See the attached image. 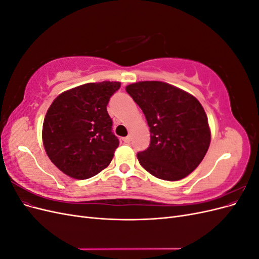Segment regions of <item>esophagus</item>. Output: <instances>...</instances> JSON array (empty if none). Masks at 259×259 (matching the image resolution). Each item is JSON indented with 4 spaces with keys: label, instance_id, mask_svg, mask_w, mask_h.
Wrapping results in <instances>:
<instances>
[{
    "label": "esophagus",
    "instance_id": "obj_1",
    "mask_svg": "<svg viewBox=\"0 0 259 259\" xmlns=\"http://www.w3.org/2000/svg\"><path fill=\"white\" fill-rule=\"evenodd\" d=\"M131 140H132V137H131V136H126V137L123 138V142H124L125 144L131 143Z\"/></svg>",
    "mask_w": 259,
    "mask_h": 259
}]
</instances>
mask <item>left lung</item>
Wrapping results in <instances>:
<instances>
[{"label": "left lung", "instance_id": "1", "mask_svg": "<svg viewBox=\"0 0 259 259\" xmlns=\"http://www.w3.org/2000/svg\"><path fill=\"white\" fill-rule=\"evenodd\" d=\"M125 90L142 109L150 127V145L137 153L140 165L168 182L192 173L210 144V128L200 101L160 81L136 82Z\"/></svg>", "mask_w": 259, "mask_h": 259}]
</instances>
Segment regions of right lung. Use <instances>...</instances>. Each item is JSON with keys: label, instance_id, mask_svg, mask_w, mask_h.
I'll use <instances>...</instances> for the list:
<instances>
[{"label": "right lung", "instance_id": "1", "mask_svg": "<svg viewBox=\"0 0 259 259\" xmlns=\"http://www.w3.org/2000/svg\"><path fill=\"white\" fill-rule=\"evenodd\" d=\"M120 82L86 83L54 99L44 117L42 140L46 154L62 173L88 179L105 169L119 147L107 111Z\"/></svg>", "mask_w": 259, "mask_h": 259}]
</instances>
